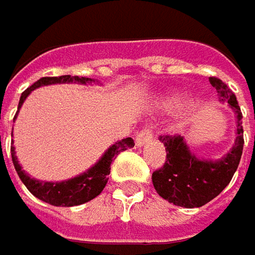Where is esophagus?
Returning a JSON list of instances; mask_svg holds the SVG:
<instances>
[{
  "instance_id": "obj_1",
  "label": "esophagus",
  "mask_w": 255,
  "mask_h": 255,
  "mask_svg": "<svg viewBox=\"0 0 255 255\" xmlns=\"http://www.w3.org/2000/svg\"><path fill=\"white\" fill-rule=\"evenodd\" d=\"M152 137H154L152 130H151L149 128H145L143 130H140V132L137 133L136 145L137 146H143V145H146L148 142H151V140H152Z\"/></svg>"
}]
</instances>
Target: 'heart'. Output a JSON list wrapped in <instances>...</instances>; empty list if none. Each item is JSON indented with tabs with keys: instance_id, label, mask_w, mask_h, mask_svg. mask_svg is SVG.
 <instances>
[{
	"instance_id": "obj_1",
	"label": "heart",
	"mask_w": 255,
	"mask_h": 255,
	"mask_svg": "<svg viewBox=\"0 0 255 255\" xmlns=\"http://www.w3.org/2000/svg\"><path fill=\"white\" fill-rule=\"evenodd\" d=\"M183 99H184V96H183V94H180V96H175V97H173L171 100H173V101H181Z\"/></svg>"
}]
</instances>
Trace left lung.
I'll list each match as a JSON object with an SVG mask.
<instances>
[{
	"label": "left lung",
	"instance_id": "1",
	"mask_svg": "<svg viewBox=\"0 0 255 255\" xmlns=\"http://www.w3.org/2000/svg\"><path fill=\"white\" fill-rule=\"evenodd\" d=\"M209 82L216 88L219 101L235 113L237 136L232 148L218 159H205L191 152L183 136H161L167 161L152 174L156 193L167 202L187 209L206 205L227 187L238 168L244 146L243 113L235 94L219 78L210 77Z\"/></svg>",
	"mask_w": 255,
	"mask_h": 255
}]
</instances>
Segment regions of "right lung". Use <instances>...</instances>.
<instances>
[{
    "mask_svg": "<svg viewBox=\"0 0 255 255\" xmlns=\"http://www.w3.org/2000/svg\"><path fill=\"white\" fill-rule=\"evenodd\" d=\"M81 84V85H91L94 82H99L94 78H85V77H71V75H62V77H45L36 81L31 87L21 94L20 101H18V110L21 109L24 100L31 94L33 90L43 87V85H52V84ZM15 115V116H17ZM15 119V118H14ZM12 135V133H11ZM133 139L132 137H125L122 140L115 142L112 146L106 149V152L101 155V158L87 171H84L77 177L68 178L64 181H40L37 178H31L23 167L18 164L17 155H15V148L11 146V156H12V164L14 168L18 174L20 180L24 183L27 190L40 199L42 202H46L52 206H62V208H71V206H78L82 203H87L97 197L103 189L107 184L109 174H110V165L113 158L120 152L133 148Z\"/></svg>",
    "mask_w": 255,
    "mask_h": 255,
    "instance_id": "obj_1",
    "label": "right lung"
}]
</instances>
